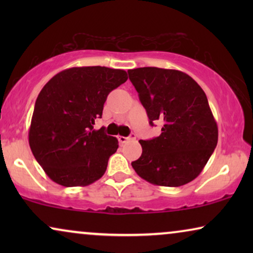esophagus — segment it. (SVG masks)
I'll return each mask as SVG.
<instances>
[{"label": "esophagus", "mask_w": 253, "mask_h": 253, "mask_svg": "<svg viewBox=\"0 0 253 253\" xmlns=\"http://www.w3.org/2000/svg\"><path fill=\"white\" fill-rule=\"evenodd\" d=\"M132 139H136V136L134 134H131L129 137H123V136H119V141L120 143H126L127 140H132Z\"/></svg>", "instance_id": "obj_1"}]
</instances>
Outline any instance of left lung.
<instances>
[{
	"label": "left lung",
	"instance_id": "1",
	"mask_svg": "<svg viewBox=\"0 0 253 253\" xmlns=\"http://www.w3.org/2000/svg\"><path fill=\"white\" fill-rule=\"evenodd\" d=\"M150 124L162 122L161 134L139 140L143 153L131 162L148 183L181 186L205 167L217 144V124L205 92L189 75L154 67L127 71Z\"/></svg>",
	"mask_w": 253,
	"mask_h": 253
}]
</instances>
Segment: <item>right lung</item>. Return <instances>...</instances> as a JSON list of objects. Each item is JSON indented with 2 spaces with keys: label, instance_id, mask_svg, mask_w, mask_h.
Wrapping results in <instances>:
<instances>
[{
  "label": "right lung",
  "instance_id": "obj_1",
  "mask_svg": "<svg viewBox=\"0 0 253 253\" xmlns=\"http://www.w3.org/2000/svg\"><path fill=\"white\" fill-rule=\"evenodd\" d=\"M124 70L76 67L55 75L38 95L29 130L31 151L51 181L89 185L105 174L119 140L103 127L93 130L113 89L126 83Z\"/></svg>",
  "mask_w": 253,
  "mask_h": 253
}]
</instances>
